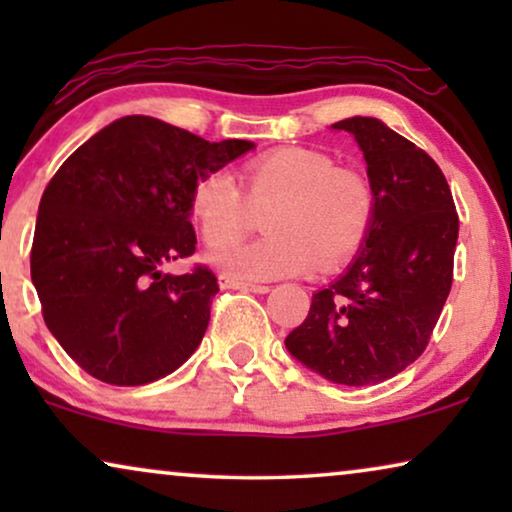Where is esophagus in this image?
<instances>
[{
    "label": "esophagus",
    "mask_w": 512,
    "mask_h": 512,
    "mask_svg": "<svg viewBox=\"0 0 512 512\" xmlns=\"http://www.w3.org/2000/svg\"><path fill=\"white\" fill-rule=\"evenodd\" d=\"M221 289H240V291H251V293H268L270 286L268 284H249V282H240V279L221 275L219 277Z\"/></svg>",
    "instance_id": "obj_1"
}]
</instances>
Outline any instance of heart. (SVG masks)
<instances>
[{
	"label": "heart",
	"instance_id": "obj_1",
	"mask_svg": "<svg viewBox=\"0 0 512 512\" xmlns=\"http://www.w3.org/2000/svg\"><path fill=\"white\" fill-rule=\"evenodd\" d=\"M242 186L226 170L195 181L191 214L212 263L240 282L303 275L314 263L333 270L347 263L373 228L375 193L363 174L338 167L324 151L282 146L242 167ZM276 202L266 229L270 238L230 245L250 225L253 207ZM227 247L223 248L222 244Z\"/></svg>",
	"mask_w": 512,
	"mask_h": 512
}]
</instances>
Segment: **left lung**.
Listing matches in <instances>:
<instances>
[{"label": "left lung", "instance_id": "obj_1", "mask_svg": "<svg viewBox=\"0 0 512 512\" xmlns=\"http://www.w3.org/2000/svg\"><path fill=\"white\" fill-rule=\"evenodd\" d=\"M333 128L361 146L375 221L345 275L314 293L286 349L326 380L366 387L398 375L429 345L452 289L459 216L445 174L410 139L368 116Z\"/></svg>", "mask_w": 512, "mask_h": 512}]
</instances>
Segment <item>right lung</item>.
I'll return each mask as SVG.
<instances>
[{
	"label": "right lung",
	"instance_id": "add662e5",
	"mask_svg": "<svg viewBox=\"0 0 512 512\" xmlns=\"http://www.w3.org/2000/svg\"><path fill=\"white\" fill-rule=\"evenodd\" d=\"M254 149L125 116L79 146L48 181L30 254L48 331L97 380L139 387L177 370L209 324L216 275L163 265L195 251L188 221L202 174Z\"/></svg>",
	"mask_w": 512,
	"mask_h": 512
}]
</instances>
